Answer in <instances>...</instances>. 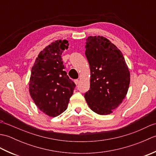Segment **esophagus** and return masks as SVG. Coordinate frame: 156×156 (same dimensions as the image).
Returning a JSON list of instances; mask_svg holds the SVG:
<instances>
[{"instance_id": "obj_1", "label": "esophagus", "mask_w": 156, "mask_h": 156, "mask_svg": "<svg viewBox=\"0 0 156 156\" xmlns=\"http://www.w3.org/2000/svg\"><path fill=\"white\" fill-rule=\"evenodd\" d=\"M74 82H75V84L77 85V84H79V80H74Z\"/></svg>"}]
</instances>
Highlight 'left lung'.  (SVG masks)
Instances as JSON below:
<instances>
[{"instance_id":"1","label":"left lung","mask_w":156,"mask_h":156,"mask_svg":"<svg viewBox=\"0 0 156 156\" xmlns=\"http://www.w3.org/2000/svg\"><path fill=\"white\" fill-rule=\"evenodd\" d=\"M85 48L91 78L85 99L92 111L109 115L127 95L130 83L128 66L122 52L102 36L88 37Z\"/></svg>"}]
</instances>
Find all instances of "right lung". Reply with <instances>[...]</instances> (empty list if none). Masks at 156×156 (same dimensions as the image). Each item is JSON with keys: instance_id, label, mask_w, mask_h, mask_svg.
Wrapping results in <instances>:
<instances>
[{"instance_id": "obj_1", "label": "right lung", "mask_w": 156, "mask_h": 156, "mask_svg": "<svg viewBox=\"0 0 156 156\" xmlns=\"http://www.w3.org/2000/svg\"><path fill=\"white\" fill-rule=\"evenodd\" d=\"M68 45L66 39L51 43L39 53L31 68L30 95L39 110L49 117L66 110L76 87L65 71L61 56Z\"/></svg>"}]
</instances>
